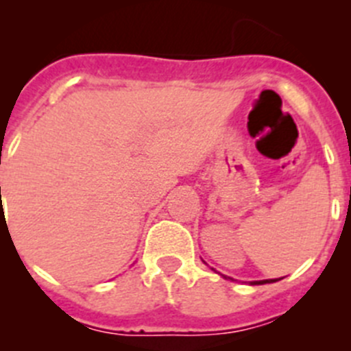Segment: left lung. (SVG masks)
I'll use <instances>...</instances> for the list:
<instances>
[{"mask_svg":"<svg viewBox=\"0 0 351 351\" xmlns=\"http://www.w3.org/2000/svg\"><path fill=\"white\" fill-rule=\"evenodd\" d=\"M274 280H265V281H255V285H263V283H272Z\"/></svg>","mask_w":351,"mask_h":351,"instance_id":"1","label":"left lung"}]
</instances>
